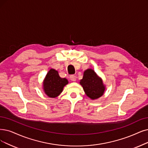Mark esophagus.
<instances>
[{"label":"esophagus","mask_w":148,"mask_h":148,"mask_svg":"<svg viewBox=\"0 0 148 148\" xmlns=\"http://www.w3.org/2000/svg\"><path fill=\"white\" fill-rule=\"evenodd\" d=\"M70 79L72 81L75 82V81H76V76L75 75H71L70 76Z\"/></svg>","instance_id":"obj_1"}]
</instances>
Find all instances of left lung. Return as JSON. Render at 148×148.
Listing matches in <instances>:
<instances>
[{
	"mask_svg": "<svg viewBox=\"0 0 148 148\" xmlns=\"http://www.w3.org/2000/svg\"><path fill=\"white\" fill-rule=\"evenodd\" d=\"M79 84L83 88L86 95L92 100L102 97L106 90V86L102 78L92 69H87L84 71Z\"/></svg>",
	"mask_w": 148,
	"mask_h": 148,
	"instance_id": "left-lung-1",
	"label": "left lung"
}]
</instances>
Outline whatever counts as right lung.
Segmentation results:
<instances>
[{"instance_id": "obj_1", "label": "right lung", "mask_w": 148, "mask_h": 148, "mask_svg": "<svg viewBox=\"0 0 148 148\" xmlns=\"http://www.w3.org/2000/svg\"><path fill=\"white\" fill-rule=\"evenodd\" d=\"M69 84L66 78H61L57 70L50 69L43 81L42 89L49 98H55L62 92L64 86Z\"/></svg>"}]
</instances>
